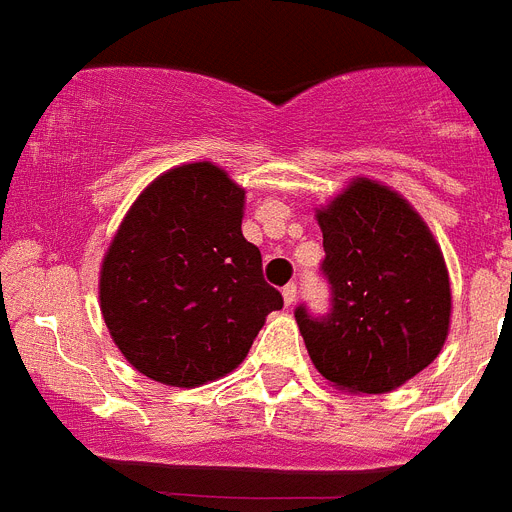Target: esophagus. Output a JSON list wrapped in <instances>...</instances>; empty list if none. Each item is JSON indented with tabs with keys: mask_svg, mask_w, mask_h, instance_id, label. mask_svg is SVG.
<instances>
[{
	"mask_svg": "<svg viewBox=\"0 0 512 512\" xmlns=\"http://www.w3.org/2000/svg\"><path fill=\"white\" fill-rule=\"evenodd\" d=\"M296 302V283H289V286H283V304L291 307Z\"/></svg>",
	"mask_w": 512,
	"mask_h": 512,
	"instance_id": "obj_1",
	"label": "esophagus"
}]
</instances>
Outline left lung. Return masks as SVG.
I'll use <instances>...</instances> for the list:
<instances>
[{"label": "left lung", "mask_w": 512, "mask_h": 512, "mask_svg": "<svg viewBox=\"0 0 512 512\" xmlns=\"http://www.w3.org/2000/svg\"><path fill=\"white\" fill-rule=\"evenodd\" d=\"M328 315L296 307L309 359L349 393H390L435 362L450 328V278L422 216L390 187L354 179L317 210Z\"/></svg>", "instance_id": "left-lung-1"}]
</instances>
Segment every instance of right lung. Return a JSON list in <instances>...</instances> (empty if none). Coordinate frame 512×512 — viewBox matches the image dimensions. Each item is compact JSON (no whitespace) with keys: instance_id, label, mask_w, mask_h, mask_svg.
I'll return each mask as SVG.
<instances>
[{"instance_id":"add662e5","label":"right lung","mask_w":512,"mask_h":512,"mask_svg":"<svg viewBox=\"0 0 512 512\" xmlns=\"http://www.w3.org/2000/svg\"><path fill=\"white\" fill-rule=\"evenodd\" d=\"M244 190L210 161L148 184L101 263V315L150 380L197 388L244 362L283 296L242 234Z\"/></svg>"}]
</instances>
